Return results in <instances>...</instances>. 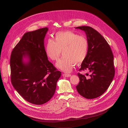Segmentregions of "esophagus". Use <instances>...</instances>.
Listing matches in <instances>:
<instances>
[{
	"mask_svg": "<svg viewBox=\"0 0 128 128\" xmlns=\"http://www.w3.org/2000/svg\"><path fill=\"white\" fill-rule=\"evenodd\" d=\"M62 76H64V77H66V78L67 77L68 78V77H70L71 76V74H63Z\"/></svg>",
	"mask_w": 128,
	"mask_h": 128,
	"instance_id": "1",
	"label": "esophagus"
}]
</instances>
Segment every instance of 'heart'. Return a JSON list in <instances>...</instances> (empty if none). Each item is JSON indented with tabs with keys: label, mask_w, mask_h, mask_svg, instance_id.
Returning a JSON list of instances; mask_svg holds the SVG:
<instances>
[{
	"label": "heart",
	"mask_w": 128,
	"mask_h": 128,
	"mask_svg": "<svg viewBox=\"0 0 128 128\" xmlns=\"http://www.w3.org/2000/svg\"><path fill=\"white\" fill-rule=\"evenodd\" d=\"M88 49V42L84 36L71 31H65L57 32L54 41L51 38L48 40L45 51L51 60L57 61L62 50L63 56L56 66L65 72H69L76 63L78 65L85 60Z\"/></svg>",
	"instance_id": "obj_1"
}]
</instances>
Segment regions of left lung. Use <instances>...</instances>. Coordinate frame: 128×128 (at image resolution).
<instances>
[{
  "label": "left lung",
  "instance_id": "8db88e82",
  "mask_svg": "<svg viewBox=\"0 0 128 128\" xmlns=\"http://www.w3.org/2000/svg\"><path fill=\"white\" fill-rule=\"evenodd\" d=\"M76 28L85 32L88 42L86 58L79 70H88L90 73L88 78L78 73L80 82L76 88L85 98L94 99L102 95L113 80L115 74L114 55L110 46L97 31L89 26Z\"/></svg>",
  "mask_w": 128,
  "mask_h": 128
}]
</instances>
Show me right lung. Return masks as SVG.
<instances>
[{
	"label": "right lung",
	"mask_w": 128,
	"mask_h": 128,
	"mask_svg": "<svg viewBox=\"0 0 128 128\" xmlns=\"http://www.w3.org/2000/svg\"><path fill=\"white\" fill-rule=\"evenodd\" d=\"M48 31L45 27L25 33L10 58L12 86L25 100L36 105L52 98L61 74L46 53L44 39ZM24 58L28 61L25 62Z\"/></svg>",
	"instance_id": "obj_1"
}]
</instances>
